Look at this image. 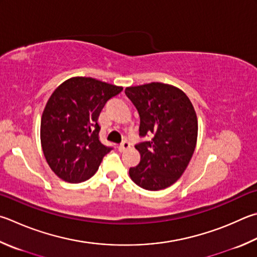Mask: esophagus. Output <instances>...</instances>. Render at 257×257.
<instances>
[{
  "label": "esophagus",
  "mask_w": 257,
  "mask_h": 257,
  "mask_svg": "<svg viewBox=\"0 0 257 257\" xmlns=\"http://www.w3.org/2000/svg\"><path fill=\"white\" fill-rule=\"evenodd\" d=\"M130 147V143H128V142H123V143H121L119 146H118V149L120 152H123V151H125V149H128Z\"/></svg>",
  "instance_id": "obj_1"
}]
</instances>
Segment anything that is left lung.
Returning <instances> with one entry per match:
<instances>
[{
	"instance_id": "obj_1",
	"label": "left lung",
	"mask_w": 257,
	"mask_h": 257,
	"mask_svg": "<svg viewBox=\"0 0 257 257\" xmlns=\"http://www.w3.org/2000/svg\"><path fill=\"white\" fill-rule=\"evenodd\" d=\"M141 116L139 135L149 142L135 146L141 162L129 169L135 183L148 191L174 184L188 167L198 139V116L185 93L171 84L152 82L124 90Z\"/></svg>"
}]
</instances>
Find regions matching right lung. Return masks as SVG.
I'll use <instances>...</instances> for the list:
<instances>
[{
  "mask_svg": "<svg viewBox=\"0 0 257 257\" xmlns=\"http://www.w3.org/2000/svg\"><path fill=\"white\" fill-rule=\"evenodd\" d=\"M122 86L92 77L63 82L46 103L40 122V142L46 161L59 179L81 183L95 174L111 148L99 141L101 110Z\"/></svg>",
  "mask_w": 257,
  "mask_h": 257,
  "instance_id": "add662e5",
  "label": "right lung"
}]
</instances>
